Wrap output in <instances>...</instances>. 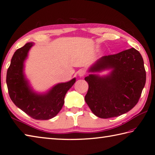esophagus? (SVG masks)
I'll list each match as a JSON object with an SVG mask.
<instances>
[{"mask_svg":"<svg viewBox=\"0 0 155 155\" xmlns=\"http://www.w3.org/2000/svg\"><path fill=\"white\" fill-rule=\"evenodd\" d=\"M78 76H79V77H83L84 75H85V70L81 69V70H78Z\"/></svg>","mask_w":155,"mask_h":155,"instance_id":"34e87169","label":"esophagus"}]
</instances>
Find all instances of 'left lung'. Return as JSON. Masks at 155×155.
Wrapping results in <instances>:
<instances>
[{"label":"left lung","instance_id":"8db88e82","mask_svg":"<svg viewBox=\"0 0 155 155\" xmlns=\"http://www.w3.org/2000/svg\"><path fill=\"white\" fill-rule=\"evenodd\" d=\"M108 69L112 71L105 77L91 74L85 78L89 85L85 102L93 113L102 119L120 116L133 108L146 83L144 60L134 48L103 56L89 72Z\"/></svg>","mask_w":155,"mask_h":155}]
</instances>
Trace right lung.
I'll return each mask as SVG.
<instances>
[{"label": "right lung", "mask_w": 155, "mask_h": 155, "mask_svg": "<svg viewBox=\"0 0 155 155\" xmlns=\"http://www.w3.org/2000/svg\"><path fill=\"white\" fill-rule=\"evenodd\" d=\"M32 46V43H28L14 53L7 72L8 91L15 105L30 117L36 120H48L60 111L66 93L74 85L76 78L57 84L46 94H36L24 73V61Z\"/></svg>", "instance_id": "add662e5"}]
</instances>
